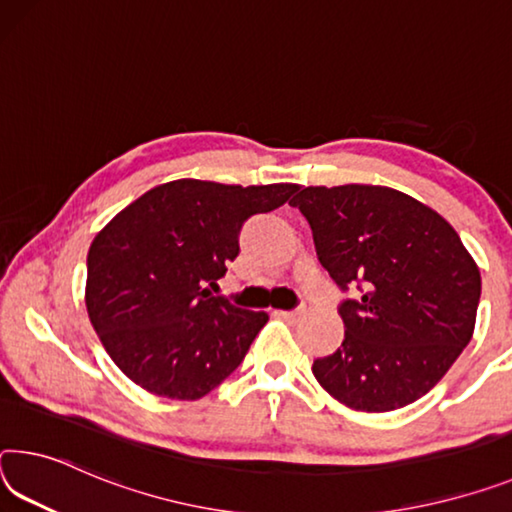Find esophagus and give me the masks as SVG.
Wrapping results in <instances>:
<instances>
[{
    "instance_id": "1",
    "label": "esophagus",
    "mask_w": 512,
    "mask_h": 512,
    "mask_svg": "<svg viewBox=\"0 0 512 512\" xmlns=\"http://www.w3.org/2000/svg\"><path fill=\"white\" fill-rule=\"evenodd\" d=\"M275 314L282 316V319H287V321H296L298 316L303 314V310H278Z\"/></svg>"
}]
</instances>
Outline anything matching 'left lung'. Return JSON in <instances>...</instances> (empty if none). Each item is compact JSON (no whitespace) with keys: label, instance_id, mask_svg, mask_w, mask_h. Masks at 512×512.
Masks as SVG:
<instances>
[{"label":"left lung","instance_id":"1","mask_svg":"<svg viewBox=\"0 0 512 512\" xmlns=\"http://www.w3.org/2000/svg\"><path fill=\"white\" fill-rule=\"evenodd\" d=\"M312 227L337 287L344 342L312 364L339 403L389 412L440 383L474 335L481 271L458 232L424 202L371 184L305 186L289 202Z\"/></svg>","mask_w":512,"mask_h":512}]
</instances>
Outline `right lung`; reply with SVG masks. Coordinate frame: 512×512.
Listing matches in <instances>:
<instances>
[{
	"mask_svg": "<svg viewBox=\"0 0 512 512\" xmlns=\"http://www.w3.org/2000/svg\"><path fill=\"white\" fill-rule=\"evenodd\" d=\"M298 184L175 180L143 193L88 250L86 310L109 358L164 399L196 401L246 358L269 314L214 296L253 214L278 209Z\"/></svg>",
	"mask_w": 512,
	"mask_h": 512,
	"instance_id": "right-lung-1",
	"label": "right lung"
}]
</instances>
